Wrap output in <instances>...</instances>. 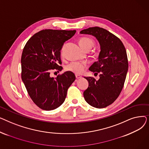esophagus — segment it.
<instances>
[{"instance_id": "esophagus-1", "label": "esophagus", "mask_w": 149, "mask_h": 149, "mask_svg": "<svg viewBox=\"0 0 149 149\" xmlns=\"http://www.w3.org/2000/svg\"><path fill=\"white\" fill-rule=\"evenodd\" d=\"M75 77H76L77 79H81V78H82L81 76L79 75H75Z\"/></svg>"}]
</instances>
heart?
<instances>
[{"instance_id": "b5f03b06", "label": "heart", "mask_w": 149, "mask_h": 149, "mask_svg": "<svg viewBox=\"0 0 149 149\" xmlns=\"http://www.w3.org/2000/svg\"><path fill=\"white\" fill-rule=\"evenodd\" d=\"M79 43L83 48L86 51H90L94 46V41L92 38L89 37H82L80 39ZM61 55L63 56V47L61 48ZM88 68V65L86 63H81L74 61L66 66L65 69L67 71L73 72L77 75H81L84 72L87 68Z\"/></svg>"}]
</instances>
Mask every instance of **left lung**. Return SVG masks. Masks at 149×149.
Segmentation results:
<instances>
[{
  "label": "left lung",
  "mask_w": 149,
  "mask_h": 149,
  "mask_svg": "<svg viewBox=\"0 0 149 149\" xmlns=\"http://www.w3.org/2000/svg\"><path fill=\"white\" fill-rule=\"evenodd\" d=\"M80 33L95 36L101 46L98 60L89 68L91 72L100 74V79L84 77L89 82L84 98L91 106L104 108L114 102L123 88L129 66L126 50L118 37L104 28L91 27Z\"/></svg>",
  "instance_id": "obj_1"
}]
</instances>
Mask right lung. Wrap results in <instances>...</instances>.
<instances>
[{
  "instance_id": "add662e5",
  "label": "right lung",
  "mask_w": 149,
  "mask_h": 149,
  "mask_svg": "<svg viewBox=\"0 0 149 149\" xmlns=\"http://www.w3.org/2000/svg\"><path fill=\"white\" fill-rule=\"evenodd\" d=\"M75 33V30H42L29 39L23 49L22 79L31 100L43 110H54L63 103L68 88L75 80L74 74L69 71L55 79L50 74L63 69L60 50Z\"/></svg>"
}]
</instances>
